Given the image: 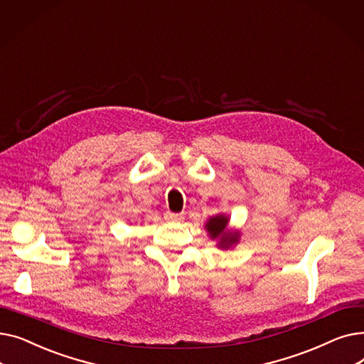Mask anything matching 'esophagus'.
I'll list each match as a JSON object with an SVG mask.
<instances>
[{"label":"esophagus","mask_w":364,"mask_h":364,"mask_svg":"<svg viewBox=\"0 0 364 364\" xmlns=\"http://www.w3.org/2000/svg\"><path fill=\"white\" fill-rule=\"evenodd\" d=\"M165 220L168 223H180L183 220V217L180 214H174V213H165Z\"/></svg>","instance_id":"obj_1"}]
</instances>
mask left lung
<instances>
[{"mask_svg":"<svg viewBox=\"0 0 364 364\" xmlns=\"http://www.w3.org/2000/svg\"><path fill=\"white\" fill-rule=\"evenodd\" d=\"M228 221H230L228 215L217 214L214 217H209L205 223L208 236L213 240H217V247H220V250H230L240 239V232L228 228Z\"/></svg>","mask_w":364,"mask_h":364,"instance_id":"left-lung-1","label":"left lung"}]
</instances>
